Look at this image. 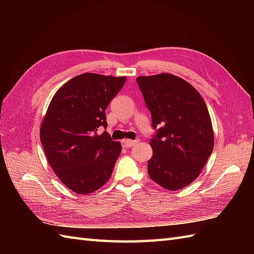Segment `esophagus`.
<instances>
[{
  "instance_id": "obj_1",
  "label": "esophagus",
  "mask_w": 254,
  "mask_h": 254,
  "mask_svg": "<svg viewBox=\"0 0 254 254\" xmlns=\"http://www.w3.org/2000/svg\"><path fill=\"white\" fill-rule=\"evenodd\" d=\"M136 143V141H132V140H129V139H124L122 141V145L123 147L125 148H129V147H132V146Z\"/></svg>"
}]
</instances>
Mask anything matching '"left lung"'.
<instances>
[{
  "instance_id": "8db88e82",
  "label": "left lung",
  "mask_w": 254,
  "mask_h": 254,
  "mask_svg": "<svg viewBox=\"0 0 254 254\" xmlns=\"http://www.w3.org/2000/svg\"><path fill=\"white\" fill-rule=\"evenodd\" d=\"M136 82L151 113L148 175L168 190L186 188L200 175L214 147L209 110L198 91L178 76L161 73L139 76Z\"/></svg>"
}]
</instances>
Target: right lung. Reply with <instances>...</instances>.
Returning <instances> with one entry per match:
<instances>
[{"label":"right lung","instance_id":"add662e5","mask_svg":"<svg viewBox=\"0 0 254 254\" xmlns=\"http://www.w3.org/2000/svg\"><path fill=\"white\" fill-rule=\"evenodd\" d=\"M125 82L126 76L83 73L52 98L40 140L52 170L74 193H93L110 179L122 145L97 130L108 125L105 111Z\"/></svg>","mask_w":254,"mask_h":254}]
</instances>
